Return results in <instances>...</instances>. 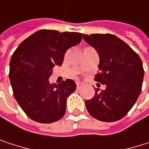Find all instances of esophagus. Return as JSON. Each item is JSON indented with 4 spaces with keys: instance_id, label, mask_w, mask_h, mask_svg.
<instances>
[{
    "instance_id": "34e87169",
    "label": "esophagus",
    "mask_w": 149,
    "mask_h": 149,
    "mask_svg": "<svg viewBox=\"0 0 149 149\" xmlns=\"http://www.w3.org/2000/svg\"><path fill=\"white\" fill-rule=\"evenodd\" d=\"M82 84H80V83H77V89H80L81 87H82Z\"/></svg>"
}]
</instances>
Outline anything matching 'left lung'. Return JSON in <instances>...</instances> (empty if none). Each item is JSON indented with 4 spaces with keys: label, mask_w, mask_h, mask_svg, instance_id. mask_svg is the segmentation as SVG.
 <instances>
[{
    "label": "left lung",
    "mask_w": 149,
    "mask_h": 149,
    "mask_svg": "<svg viewBox=\"0 0 149 149\" xmlns=\"http://www.w3.org/2000/svg\"><path fill=\"white\" fill-rule=\"evenodd\" d=\"M84 40L93 46L99 56V73L95 80L106 85L85 102L91 116L103 122H116L124 117L135 104L142 87V61L134 50L116 36L84 34Z\"/></svg>",
    "instance_id": "1"
}]
</instances>
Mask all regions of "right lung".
Returning <instances> with one entry per match:
<instances>
[{"instance_id": "add662e5", "label": "right lung", "mask_w": 149, "mask_h": 149, "mask_svg": "<svg viewBox=\"0 0 149 149\" xmlns=\"http://www.w3.org/2000/svg\"><path fill=\"white\" fill-rule=\"evenodd\" d=\"M83 34L40 30L15 50L10 60L9 79L17 103L32 120L51 123L61 119L66 110V99L76 84L66 79L49 83L55 65L63 64L66 51L80 43Z\"/></svg>"}]
</instances>
